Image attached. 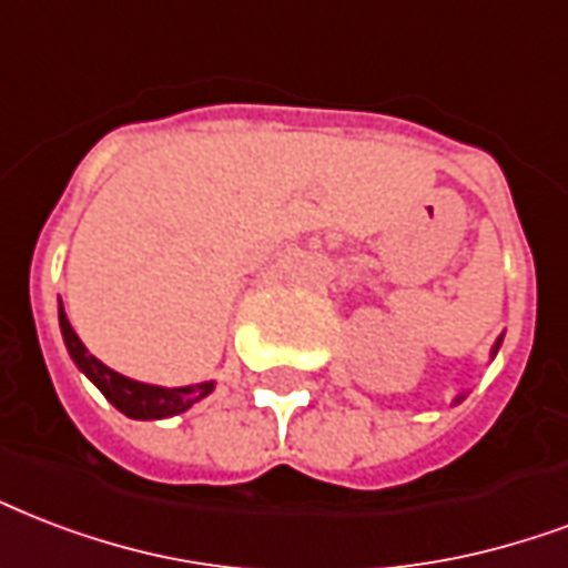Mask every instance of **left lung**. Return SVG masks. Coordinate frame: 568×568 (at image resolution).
I'll return each mask as SVG.
<instances>
[{
	"instance_id": "left-lung-1",
	"label": "left lung",
	"mask_w": 568,
	"mask_h": 568,
	"mask_svg": "<svg viewBox=\"0 0 568 568\" xmlns=\"http://www.w3.org/2000/svg\"><path fill=\"white\" fill-rule=\"evenodd\" d=\"M500 342H504V336H500V339L495 342V348H491V357H495V354H497V348H500ZM462 399H465V393H458V396H456V402H462Z\"/></svg>"
}]
</instances>
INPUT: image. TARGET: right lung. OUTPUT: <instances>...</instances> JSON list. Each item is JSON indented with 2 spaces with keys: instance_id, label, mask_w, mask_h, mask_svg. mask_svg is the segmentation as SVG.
<instances>
[{
  "instance_id": "add662e5",
  "label": "right lung",
  "mask_w": 568,
  "mask_h": 568,
  "mask_svg": "<svg viewBox=\"0 0 568 568\" xmlns=\"http://www.w3.org/2000/svg\"><path fill=\"white\" fill-rule=\"evenodd\" d=\"M59 324H62L64 345L71 361L80 366L85 378L92 381L94 387L101 389L103 396L115 405V408L130 419H163L184 414L190 405H196L199 399H205L207 393L214 389V381H202V384H187V387H158V384H142V381L124 378L115 369H110L106 363H101L89 348L82 345V339L73 333L64 306L59 301Z\"/></svg>"
}]
</instances>
